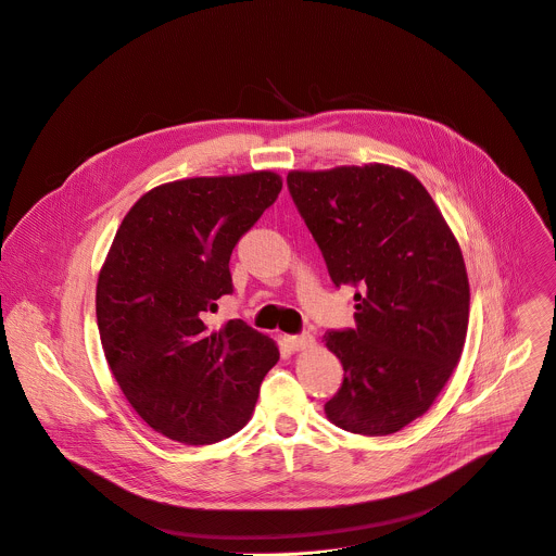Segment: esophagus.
I'll use <instances>...</instances> for the list:
<instances>
[{
    "instance_id": "obj_1",
    "label": "esophagus",
    "mask_w": 556,
    "mask_h": 556,
    "mask_svg": "<svg viewBox=\"0 0 556 556\" xmlns=\"http://www.w3.org/2000/svg\"><path fill=\"white\" fill-rule=\"evenodd\" d=\"M285 342H287V346H289L291 351H304V349H312V346L316 344L314 336H309V333H302V336H287V338H285Z\"/></svg>"
}]
</instances>
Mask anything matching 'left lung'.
Segmentation results:
<instances>
[{
  "instance_id": "1",
  "label": "left lung",
  "mask_w": 556,
  "mask_h": 556,
  "mask_svg": "<svg viewBox=\"0 0 556 556\" xmlns=\"http://www.w3.org/2000/svg\"><path fill=\"white\" fill-rule=\"evenodd\" d=\"M287 185L333 285L357 289V327L325 336L344 368L325 413L349 433H397L433 406L464 351L470 287L459 242L402 167L291 169Z\"/></svg>"
}]
</instances>
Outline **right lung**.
Returning <instances> with one entry per match:
<instances>
[{"label": "right lung", "mask_w": 556, "mask_h": 556, "mask_svg": "<svg viewBox=\"0 0 556 556\" xmlns=\"http://www.w3.org/2000/svg\"><path fill=\"white\" fill-rule=\"evenodd\" d=\"M280 190L269 169L172 180L116 229L97 280L101 346L130 406L167 440L205 446L238 433L280 357L242 320L205 323L231 293L238 238Z\"/></svg>", "instance_id": "right-lung-1"}]
</instances>
